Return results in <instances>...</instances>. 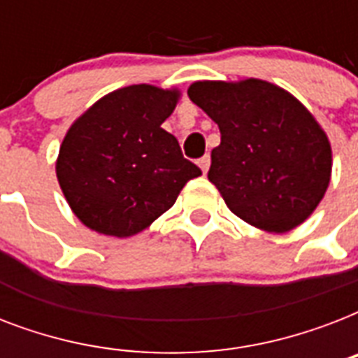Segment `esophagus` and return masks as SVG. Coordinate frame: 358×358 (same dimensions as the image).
<instances>
[{
  "instance_id": "esophagus-1",
  "label": "esophagus",
  "mask_w": 358,
  "mask_h": 358,
  "mask_svg": "<svg viewBox=\"0 0 358 358\" xmlns=\"http://www.w3.org/2000/svg\"><path fill=\"white\" fill-rule=\"evenodd\" d=\"M199 167H201V171L204 174L208 173V169H210V156H204L199 159Z\"/></svg>"
}]
</instances>
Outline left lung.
<instances>
[{
	"instance_id": "obj_1",
	"label": "left lung",
	"mask_w": 358,
	"mask_h": 358,
	"mask_svg": "<svg viewBox=\"0 0 358 358\" xmlns=\"http://www.w3.org/2000/svg\"><path fill=\"white\" fill-rule=\"evenodd\" d=\"M191 102L219 126L208 180L245 223L284 234L305 223L331 182L333 150L303 103L269 81H195Z\"/></svg>"
}]
</instances>
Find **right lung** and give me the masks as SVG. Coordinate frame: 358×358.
I'll list each match as a JSON object with an SVG mask.
<instances>
[{"label":"right lung","mask_w":358,"mask_h":358,"mask_svg":"<svg viewBox=\"0 0 358 358\" xmlns=\"http://www.w3.org/2000/svg\"><path fill=\"white\" fill-rule=\"evenodd\" d=\"M182 92L129 85L94 102L72 122L55 174L64 199L87 229L129 238L148 229L201 169L162 128Z\"/></svg>","instance_id":"1"}]
</instances>
